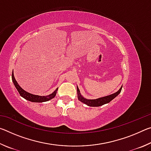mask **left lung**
Here are the masks:
<instances>
[{"mask_svg":"<svg viewBox=\"0 0 151 151\" xmlns=\"http://www.w3.org/2000/svg\"><path fill=\"white\" fill-rule=\"evenodd\" d=\"M122 86L121 87V88L119 90L112 94H110L109 96H104V97H101V98H99L96 99H85L84 97L81 95L80 91H79V88L77 86V94H78V99L82 103H85L86 105H88L89 106H100L103 105L104 104L109 103V102H111L112 99H114L116 96L119 95V94L121 92L122 90Z\"/></svg>","mask_w":151,"mask_h":151,"instance_id":"8db88e82","label":"left lung"}]
</instances>
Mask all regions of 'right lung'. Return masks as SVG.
<instances>
[{
  "label": "right lung",
  "instance_id": "1",
  "mask_svg": "<svg viewBox=\"0 0 151 151\" xmlns=\"http://www.w3.org/2000/svg\"><path fill=\"white\" fill-rule=\"evenodd\" d=\"M12 82H13L14 86L16 87L17 90L19 93L20 95L22 97H23V98L26 99V100L29 101L30 102H34V103H42V102H46L50 100V99H53L56 96V94H57V92L58 91V88H57L52 94H50L49 95H47V96L35 95V94H30L29 93H28V92L25 91L21 87H20L17 82L16 79L14 78L13 72L12 73Z\"/></svg>",
  "mask_w": 151,
  "mask_h": 151
}]
</instances>
